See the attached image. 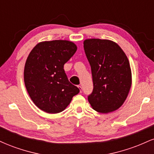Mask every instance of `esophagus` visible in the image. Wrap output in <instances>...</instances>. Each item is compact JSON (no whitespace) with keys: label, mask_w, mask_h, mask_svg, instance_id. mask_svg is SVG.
I'll return each instance as SVG.
<instances>
[{"label":"esophagus","mask_w":154,"mask_h":154,"mask_svg":"<svg viewBox=\"0 0 154 154\" xmlns=\"http://www.w3.org/2000/svg\"><path fill=\"white\" fill-rule=\"evenodd\" d=\"M77 87H78V88L79 89V91H80V93H82V87H81V85H78V86H77Z\"/></svg>","instance_id":"obj_1"}]
</instances>
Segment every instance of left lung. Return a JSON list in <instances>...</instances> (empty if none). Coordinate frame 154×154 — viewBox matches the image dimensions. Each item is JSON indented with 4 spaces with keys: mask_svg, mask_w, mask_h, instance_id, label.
I'll return each mask as SVG.
<instances>
[{
    "mask_svg": "<svg viewBox=\"0 0 154 154\" xmlns=\"http://www.w3.org/2000/svg\"><path fill=\"white\" fill-rule=\"evenodd\" d=\"M84 50L93 82L88 101L98 112L106 114L116 110L126 100L131 87L128 57L117 44L109 40H85Z\"/></svg>",
    "mask_w": 154,
    "mask_h": 154,
    "instance_id": "obj_1",
    "label": "left lung"
}]
</instances>
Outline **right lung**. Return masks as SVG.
<instances>
[{
	"instance_id": "obj_1",
	"label": "right lung",
	"mask_w": 154,
	"mask_h": 154,
	"mask_svg": "<svg viewBox=\"0 0 154 154\" xmlns=\"http://www.w3.org/2000/svg\"><path fill=\"white\" fill-rule=\"evenodd\" d=\"M77 51L68 40L38 43L31 51L24 71L25 86L39 109L49 114L61 112L79 89L69 81L63 65Z\"/></svg>"
}]
</instances>
